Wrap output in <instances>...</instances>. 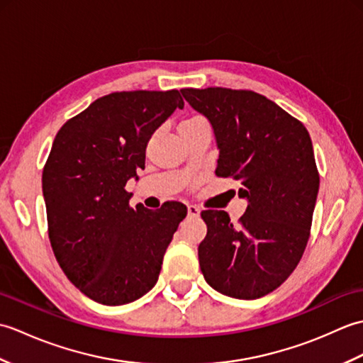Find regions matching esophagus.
I'll return each mask as SVG.
<instances>
[{"label":"esophagus","instance_id":"1","mask_svg":"<svg viewBox=\"0 0 363 363\" xmlns=\"http://www.w3.org/2000/svg\"><path fill=\"white\" fill-rule=\"evenodd\" d=\"M187 212H189V217H198L199 212H201V209H199V207L195 206V204H189Z\"/></svg>","mask_w":363,"mask_h":363}]
</instances>
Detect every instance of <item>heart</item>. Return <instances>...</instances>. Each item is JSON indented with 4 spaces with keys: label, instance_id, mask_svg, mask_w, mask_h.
<instances>
[{
    "label": "heart",
    "instance_id": "b5f03b06",
    "mask_svg": "<svg viewBox=\"0 0 363 363\" xmlns=\"http://www.w3.org/2000/svg\"><path fill=\"white\" fill-rule=\"evenodd\" d=\"M201 120H203L201 117H190L187 120L181 121V125H194V123H198V121H201Z\"/></svg>",
    "mask_w": 363,
    "mask_h": 363
}]
</instances>
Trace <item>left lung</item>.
<instances>
[{"instance_id":"1","label":"left lung","mask_w":363,"mask_h":363,"mask_svg":"<svg viewBox=\"0 0 363 363\" xmlns=\"http://www.w3.org/2000/svg\"><path fill=\"white\" fill-rule=\"evenodd\" d=\"M211 121L220 150L215 174L240 182L248 199L238 225L225 211H203L207 235L198 246L206 282L223 295L257 299L299 264L311 235L320 174L303 123L251 90L182 89Z\"/></svg>"}]
</instances>
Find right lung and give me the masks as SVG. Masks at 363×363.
<instances>
[{"mask_svg": "<svg viewBox=\"0 0 363 363\" xmlns=\"http://www.w3.org/2000/svg\"><path fill=\"white\" fill-rule=\"evenodd\" d=\"M184 101L177 90L115 91L68 120L54 138L42 189L60 268L84 295L121 306L148 293L187 207L129 206L151 135Z\"/></svg>", "mask_w": 363, "mask_h": 363, "instance_id": "1", "label": "right lung"}]
</instances>
